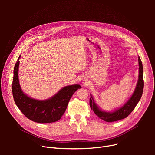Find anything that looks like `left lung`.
I'll return each instance as SVG.
<instances>
[{
  "instance_id": "8db88e82",
  "label": "left lung",
  "mask_w": 155,
  "mask_h": 155,
  "mask_svg": "<svg viewBox=\"0 0 155 155\" xmlns=\"http://www.w3.org/2000/svg\"><path fill=\"white\" fill-rule=\"evenodd\" d=\"M139 79L137 81V84L135 91L130 99L123 105V107L115 110L113 112H104L99 109L96 104L94 102L92 97L90 98V107L91 109L94 112L95 114L101 119L104 120L107 123L117 121L120 119L127 117L132 111L134 109L137 104L140 101L143 94L144 88V80H143V68L141 60L139 57Z\"/></svg>"
}]
</instances>
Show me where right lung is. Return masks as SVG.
Returning a JSON list of instances; mask_svg holds the SVG:
<instances>
[{
    "label": "right lung",
    "mask_w": 155,
    "mask_h": 155,
    "mask_svg": "<svg viewBox=\"0 0 155 155\" xmlns=\"http://www.w3.org/2000/svg\"><path fill=\"white\" fill-rule=\"evenodd\" d=\"M19 58L20 56L14 66L12 85V95L16 105L27 118L36 123H50L60 120L67 109L72 95L81 86L73 85L65 87L48 100L31 99L22 92L19 85L18 73Z\"/></svg>",
    "instance_id": "1"
}]
</instances>
